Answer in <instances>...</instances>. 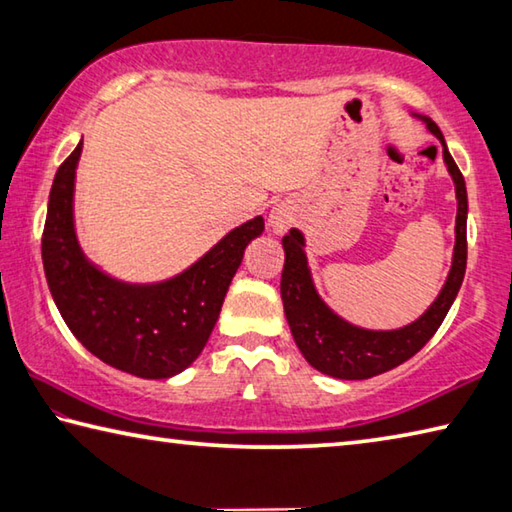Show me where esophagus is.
I'll use <instances>...</instances> for the list:
<instances>
[{
    "mask_svg": "<svg viewBox=\"0 0 512 512\" xmlns=\"http://www.w3.org/2000/svg\"><path fill=\"white\" fill-rule=\"evenodd\" d=\"M293 216H296V212H293V207L287 205V203H277L271 212H268V225H271V230L277 232H284L291 225Z\"/></svg>",
    "mask_w": 512,
    "mask_h": 512,
    "instance_id": "34e87169",
    "label": "esophagus"
}]
</instances>
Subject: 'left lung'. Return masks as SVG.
Listing matches in <instances>:
<instances>
[{
	"label": "left lung",
	"mask_w": 512,
	"mask_h": 512,
	"mask_svg": "<svg viewBox=\"0 0 512 512\" xmlns=\"http://www.w3.org/2000/svg\"><path fill=\"white\" fill-rule=\"evenodd\" d=\"M411 115L420 119L443 146V160L454 180L456 192L452 266H449L443 289L422 316L395 329H370L350 323L320 298L309 268L305 250L307 239L302 230L291 228L289 235L282 237L284 268L280 293L293 341L311 368L334 379H370L409 361L436 334L463 284L467 264V189L463 173L458 171L454 158L449 155L440 128L429 117L415 115V112Z\"/></svg>",
	"instance_id": "8db88e82"
}]
</instances>
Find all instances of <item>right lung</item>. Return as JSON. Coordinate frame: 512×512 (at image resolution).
<instances>
[{
	"label": "right lung",
	"instance_id": "obj_1",
	"mask_svg": "<svg viewBox=\"0 0 512 512\" xmlns=\"http://www.w3.org/2000/svg\"><path fill=\"white\" fill-rule=\"evenodd\" d=\"M83 140L60 164L49 192L42 264L60 316L94 357L142 379H169L192 366L219 320L225 293L250 241L255 216L160 282H126L90 262L76 237L74 185Z\"/></svg>",
	"mask_w": 512,
	"mask_h": 512
}]
</instances>
